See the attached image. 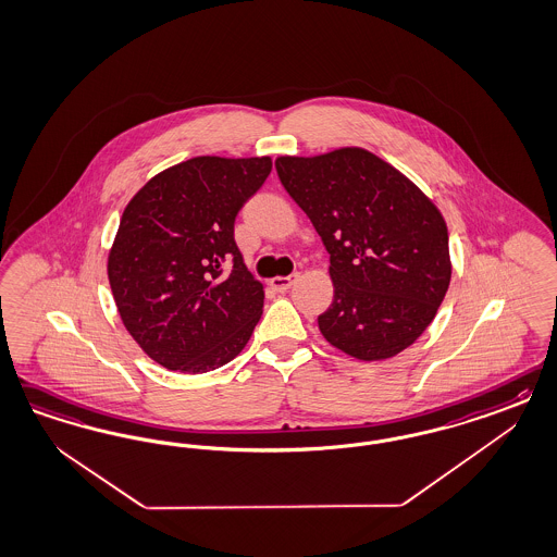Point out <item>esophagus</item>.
Segmentation results:
<instances>
[{
    "label": "esophagus",
    "mask_w": 557,
    "mask_h": 557,
    "mask_svg": "<svg viewBox=\"0 0 557 557\" xmlns=\"http://www.w3.org/2000/svg\"><path fill=\"white\" fill-rule=\"evenodd\" d=\"M299 278V272H293V274H288V276H274V278H270V287L274 288V290H278V293H285L288 288L293 287V283Z\"/></svg>",
    "instance_id": "esophagus-1"
}]
</instances>
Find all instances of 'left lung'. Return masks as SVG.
Instances as JSON below:
<instances>
[{"label":"left lung","instance_id":"left-lung-1","mask_svg":"<svg viewBox=\"0 0 557 557\" xmlns=\"http://www.w3.org/2000/svg\"><path fill=\"white\" fill-rule=\"evenodd\" d=\"M276 172L330 253L323 338L359 360L392 359L431 325L450 283L449 234L412 180L360 147L281 156Z\"/></svg>","mask_w":557,"mask_h":557}]
</instances>
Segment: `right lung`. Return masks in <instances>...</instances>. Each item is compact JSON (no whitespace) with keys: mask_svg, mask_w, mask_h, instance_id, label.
Listing matches in <instances>:
<instances>
[{"mask_svg":"<svg viewBox=\"0 0 557 557\" xmlns=\"http://www.w3.org/2000/svg\"><path fill=\"white\" fill-rule=\"evenodd\" d=\"M270 170V158L200 156L163 170L126 205L108 281L126 332L165 369L207 373L250 341L264 287L244 264L234 223Z\"/></svg>","mask_w":557,"mask_h":557,"instance_id":"right-lung-1","label":"right lung"}]
</instances>
